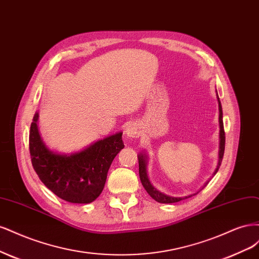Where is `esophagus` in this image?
Masks as SVG:
<instances>
[{"label":"esophagus","instance_id":"34e87169","mask_svg":"<svg viewBox=\"0 0 259 259\" xmlns=\"http://www.w3.org/2000/svg\"><path fill=\"white\" fill-rule=\"evenodd\" d=\"M141 135V128L138 123H130L129 126L126 128V131H124V136L128 139H133V138H139Z\"/></svg>","mask_w":259,"mask_h":259}]
</instances>
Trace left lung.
I'll use <instances>...</instances> for the list:
<instances>
[{"label": "left lung", "mask_w": 259, "mask_h": 259, "mask_svg": "<svg viewBox=\"0 0 259 259\" xmlns=\"http://www.w3.org/2000/svg\"><path fill=\"white\" fill-rule=\"evenodd\" d=\"M216 98H218V102H219V123H220V145H219V160H218V165H216V169L213 173V175H215L218 173L219 169H220V165L222 163L223 160V156H224V151H225V131H224V123H223V110H222V104L220 101V98L218 95V91H216ZM138 159H139V174H140V180L142 185L145 188V190L148 193V195L151 196L154 200H156L157 202H160V203H174V202H179L183 199H186L189 198L191 196H195L197 195L200 190H201L203 187L206 186V184L208 183V181L206 183H204V185L202 186V188L200 189L199 191L195 194H191L185 197H173V196H169V195H165L161 191H159L158 189H156L153 185L151 181L148 179V175H147V163H148V157L146 153H140L138 155Z\"/></svg>", "instance_id": "obj_1"}]
</instances>
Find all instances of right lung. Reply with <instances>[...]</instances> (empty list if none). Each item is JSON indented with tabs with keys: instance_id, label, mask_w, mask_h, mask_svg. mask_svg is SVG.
I'll return each instance as SVG.
<instances>
[{
	"instance_id": "1",
	"label": "right lung",
	"mask_w": 259,
	"mask_h": 259,
	"mask_svg": "<svg viewBox=\"0 0 259 259\" xmlns=\"http://www.w3.org/2000/svg\"><path fill=\"white\" fill-rule=\"evenodd\" d=\"M38 112L33 117L29 147L32 165L39 180L59 198L71 203H90L102 193L107 171L124 147L122 132L98 140L81 151L70 154L49 148L37 126Z\"/></svg>"
}]
</instances>
